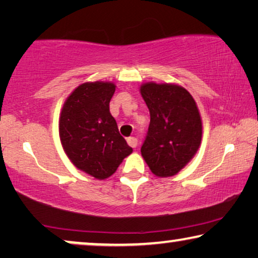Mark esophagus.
<instances>
[{
	"instance_id": "34e87169",
	"label": "esophagus",
	"mask_w": 258,
	"mask_h": 258,
	"mask_svg": "<svg viewBox=\"0 0 258 258\" xmlns=\"http://www.w3.org/2000/svg\"><path fill=\"white\" fill-rule=\"evenodd\" d=\"M126 142H128V144L132 148H136L137 147V142H139V141H137L136 137H129V139L126 140Z\"/></svg>"
}]
</instances>
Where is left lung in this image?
I'll list each match as a JSON object with an SVG mask.
<instances>
[{
  "label": "left lung",
  "mask_w": 258,
  "mask_h": 258,
  "mask_svg": "<svg viewBox=\"0 0 258 258\" xmlns=\"http://www.w3.org/2000/svg\"><path fill=\"white\" fill-rule=\"evenodd\" d=\"M141 95L150 124L141 154L158 177L174 176L188 164L202 140V121L188 90L176 84L144 83Z\"/></svg>",
  "instance_id": "1"
}]
</instances>
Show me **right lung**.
I'll return each mask as SVG.
<instances>
[{
	"mask_svg": "<svg viewBox=\"0 0 258 258\" xmlns=\"http://www.w3.org/2000/svg\"><path fill=\"white\" fill-rule=\"evenodd\" d=\"M115 88L100 81L81 84L67 98L59 116V139L67 156L97 179L111 176L133 153L109 110Z\"/></svg>",
	"mask_w": 258,
	"mask_h": 258,
	"instance_id": "obj_1",
	"label": "right lung"
}]
</instances>
